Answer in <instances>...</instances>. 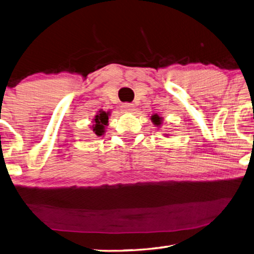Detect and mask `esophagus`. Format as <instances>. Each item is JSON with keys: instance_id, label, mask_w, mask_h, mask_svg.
Masks as SVG:
<instances>
[{"instance_id": "obj_1", "label": "esophagus", "mask_w": 254, "mask_h": 254, "mask_svg": "<svg viewBox=\"0 0 254 254\" xmlns=\"http://www.w3.org/2000/svg\"><path fill=\"white\" fill-rule=\"evenodd\" d=\"M122 110L126 112V113H132L133 111H134V105L133 104H130V103H124V104L122 105Z\"/></svg>"}]
</instances>
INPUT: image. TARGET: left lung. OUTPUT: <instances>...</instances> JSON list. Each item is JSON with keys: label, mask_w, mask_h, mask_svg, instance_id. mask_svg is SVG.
Wrapping results in <instances>:
<instances>
[{"label": "left lung", "mask_w": 254, "mask_h": 254, "mask_svg": "<svg viewBox=\"0 0 254 254\" xmlns=\"http://www.w3.org/2000/svg\"><path fill=\"white\" fill-rule=\"evenodd\" d=\"M151 121H152V123L154 124V126L156 127H160V126H162V123H163V119H162V117H160V115H158V114H153V115H151ZM166 136H168V134H166Z\"/></svg>", "instance_id": "left-lung-1"}]
</instances>
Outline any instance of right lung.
<instances>
[{
  "label": "right lung",
  "instance_id": "1",
  "mask_svg": "<svg viewBox=\"0 0 254 254\" xmlns=\"http://www.w3.org/2000/svg\"><path fill=\"white\" fill-rule=\"evenodd\" d=\"M111 112H104L100 110L93 119V126L91 128L97 136H102L105 133V128L109 126V117Z\"/></svg>",
  "mask_w": 254,
  "mask_h": 254
}]
</instances>
